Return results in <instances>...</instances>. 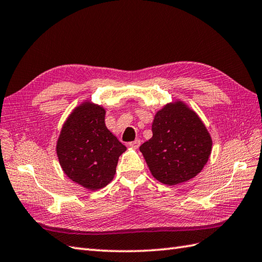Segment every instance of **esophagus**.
<instances>
[{
    "label": "esophagus",
    "instance_id": "esophagus-1",
    "mask_svg": "<svg viewBox=\"0 0 262 262\" xmlns=\"http://www.w3.org/2000/svg\"><path fill=\"white\" fill-rule=\"evenodd\" d=\"M140 145H141V141L140 140H135V141H133L129 144H128V146L132 147V148H135V149L140 147Z\"/></svg>",
    "mask_w": 262,
    "mask_h": 262
}]
</instances>
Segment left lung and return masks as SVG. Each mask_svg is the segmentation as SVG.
<instances>
[{
    "label": "left lung",
    "instance_id": "8db88e82",
    "mask_svg": "<svg viewBox=\"0 0 262 262\" xmlns=\"http://www.w3.org/2000/svg\"><path fill=\"white\" fill-rule=\"evenodd\" d=\"M152 133L140 151L152 176L163 185L190 180L207 163L213 141L199 116L185 102L177 100L160 109Z\"/></svg>",
    "mask_w": 262,
    "mask_h": 262
}]
</instances>
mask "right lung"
I'll use <instances>...</instances> for the list:
<instances>
[{"label":"right lung","mask_w":262,"mask_h":262,"mask_svg":"<svg viewBox=\"0 0 262 262\" xmlns=\"http://www.w3.org/2000/svg\"><path fill=\"white\" fill-rule=\"evenodd\" d=\"M105 109L85 100L72 111L60 130L56 153L64 173L89 190H98L114 179L126 146L104 122Z\"/></svg>","instance_id":"1"}]
</instances>
